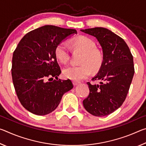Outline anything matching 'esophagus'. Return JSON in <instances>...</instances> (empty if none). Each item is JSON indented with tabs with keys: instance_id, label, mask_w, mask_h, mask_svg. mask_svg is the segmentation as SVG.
Instances as JSON below:
<instances>
[{
	"instance_id": "esophagus-1",
	"label": "esophagus",
	"mask_w": 146,
	"mask_h": 146,
	"mask_svg": "<svg viewBox=\"0 0 146 146\" xmlns=\"http://www.w3.org/2000/svg\"><path fill=\"white\" fill-rule=\"evenodd\" d=\"M73 85H74V86H76V85L79 84H80V82H78V81L73 80Z\"/></svg>"
}]
</instances>
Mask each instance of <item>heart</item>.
<instances>
[{"mask_svg": "<svg viewBox=\"0 0 146 146\" xmlns=\"http://www.w3.org/2000/svg\"><path fill=\"white\" fill-rule=\"evenodd\" d=\"M71 44L75 49L83 52L80 65H69L64 69L63 75L73 80L84 79L91 74V68L95 71L99 70L103 62V55L95 48V43L91 38L80 36L73 39ZM55 56L62 63H66L70 59V48L66 42H62L55 48Z\"/></svg>", "mask_w": 146, "mask_h": 146, "instance_id": "b5f03b06", "label": "heart"}]
</instances>
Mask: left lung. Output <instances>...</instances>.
I'll return each instance as SVG.
<instances>
[{
  "label": "left lung",
  "mask_w": 146,
  "mask_h": 146,
  "mask_svg": "<svg viewBox=\"0 0 146 146\" xmlns=\"http://www.w3.org/2000/svg\"><path fill=\"white\" fill-rule=\"evenodd\" d=\"M97 39L102 48L103 62L92 81L87 82L88 97L83 100L84 107L90 114L104 117L114 112L124 102L134 75L133 55L127 44L120 36L104 28L81 29Z\"/></svg>",
  "instance_id": "1"
}]
</instances>
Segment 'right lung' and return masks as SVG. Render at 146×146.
I'll return each instance as SVG.
<instances>
[{
    "label": "right lung",
    "instance_id": "obj_1",
    "mask_svg": "<svg viewBox=\"0 0 146 146\" xmlns=\"http://www.w3.org/2000/svg\"><path fill=\"white\" fill-rule=\"evenodd\" d=\"M76 33L73 29L46 25L29 31L19 42L12 58V80L20 102L29 112L51 113L73 88L70 79L58 80L61 70L55 51L64 39ZM53 77L56 80H49Z\"/></svg>",
    "mask_w": 146,
    "mask_h": 146
}]
</instances>
